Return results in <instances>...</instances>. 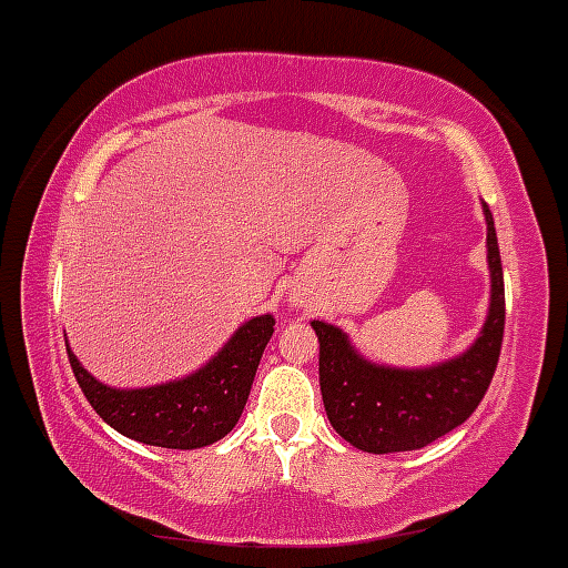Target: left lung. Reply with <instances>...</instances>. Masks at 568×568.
<instances>
[{
  "mask_svg": "<svg viewBox=\"0 0 568 568\" xmlns=\"http://www.w3.org/2000/svg\"><path fill=\"white\" fill-rule=\"evenodd\" d=\"M488 229L490 298L483 328L466 351L426 366H394L366 358L351 334L313 321L321 342V394L334 432L364 453H407L432 445L477 409L494 379L504 336V272L494 215Z\"/></svg>",
  "mask_w": 568,
  "mask_h": 568,
  "instance_id": "1",
  "label": "left lung"
}]
</instances>
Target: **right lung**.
Here are the masks:
<instances>
[{
	"mask_svg": "<svg viewBox=\"0 0 568 568\" xmlns=\"http://www.w3.org/2000/svg\"><path fill=\"white\" fill-rule=\"evenodd\" d=\"M274 334V315L264 313L236 332L199 369L145 388H115L80 364L67 339V355L80 388L97 415L129 439L170 450H196L223 439L245 409L255 369Z\"/></svg>",
	"mask_w": 568,
	"mask_h": 568,
	"instance_id": "right-lung-1",
	"label": "right lung"
}]
</instances>
